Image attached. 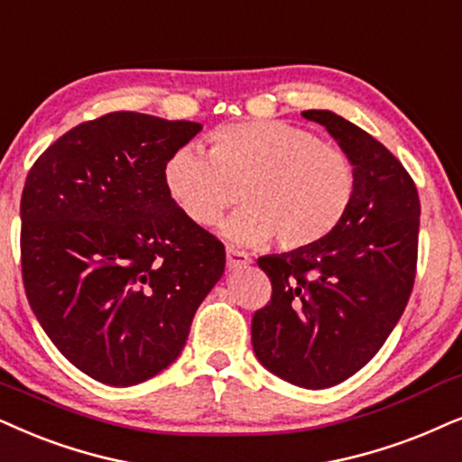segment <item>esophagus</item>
Wrapping results in <instances>:
<instances>
[{
	"instance_id": "esophagus-1",
	"label": "esophagus",
	"mask_w": 462,
	"mask_h": 462,
	"mask_svg": "<svg viewBox=\"0 0 462 462\" xmlns=\"http://www.w3.org/2000/svg\"><path fill=\"white\" fill-rule=\"evenodd\" d=\"M248 263H253V259H250L248 253L233 248V245H226V265H229V267H242V265H248Z\"/></svg>"
}]
</instances>
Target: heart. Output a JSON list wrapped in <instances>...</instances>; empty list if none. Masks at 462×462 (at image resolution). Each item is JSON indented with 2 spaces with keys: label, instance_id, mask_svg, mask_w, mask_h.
Segmentation results:
<instances>
[{
  "label": "heart",
  "instance_id": "1",
  "mask_svg": "<svg viewBox=\"0 0 462 462\" xmlns=\"http://www.w3.org/2000/svg\"><path fill=\"white\" fill-rule=\"evenodd\" d=\"M170 199L189 220L209 226L239 199L223 223L233 242L278 237L297 250L320 242L341 223L356 190L352 159L339 146L286 121H244L209 135V152L180 146L163 165Z\"/></svg>",
  "mask_w": 462,
  "mask_h": 462
}]
</instances>
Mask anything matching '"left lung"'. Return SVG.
I'll use <instances>...</instances> for the list:
<instances>
[{"label":"left lung","instance_id":"left-lung-1","mask_svg":"<svg viewBox=\"0 0 462 462\" xmlns=\"http://www.w3.org/2000/svg\"><path fill=\"white\" fill-rule=\"evenodd\" d=\"M355 163L356 190L320 242L261 256L272 301L253 316L254 355L301 388H328L363 369L397 325L416 278L420 199L384 143L328 110H308Z\"/></svg>","mask_w":462,"mask_h":462}]
</instances>
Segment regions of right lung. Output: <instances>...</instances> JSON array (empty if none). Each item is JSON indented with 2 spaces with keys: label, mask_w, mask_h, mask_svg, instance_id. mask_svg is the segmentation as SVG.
I'll return each mask as SVG.
<instances>
[{
  "label": "right lung",
  "mask_w": 462,
  "mask_h": 462,
  "mask_svg": "<svg viewBox=\"0 0 462 462\" xmlns=\"http://www.w3.org/2000/svg\"><path fill=\"white\" fill-rule=\"evenodd\" d=\"M201 129L110 112L63 134L27 173V301L59 352L104 384H140L176 361L225 272L223 242L163 184L167 157Z\"/></svg>",
  "instance_id": "right-lung-1"
}]
</instances>
